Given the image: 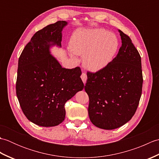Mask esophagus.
<instances>
[{
  "instance_id": "esophagus-1",
  "label": "esophagus",
  "mask_w": 159,
  "mask_h": 159,
  "mask_svg": "<svg viewBox=\"0 0 159 159\" xmlns=\"http://www.w3.org/2000/svg\"><path fill=\"white\" fill-rule=\"evenodd\" d=\"M80 78H81L83 83L85 84L86 81H87V76L86 75V74L85 73H82L81 76H80Z\"/></svg>"
}]
</instances>
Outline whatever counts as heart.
<instances>
[{
  "instance_id": "1",
  "label": "heart",
  "mask_w": 159,
  "mask_h": 159,
  "mask_svg": "<svg viewBox=\"0 0 159 159\" xmlns=\"http://www.w3.org/2000/svg\"><path fill=\"white\" fill-rule=\"evenodd\" d=\"M71 55L83 56L87 69L97 72L104 68L114 58L119 47L117 36L103 29L78 31L70 42Z\"/></svg>"
}]
</instances>
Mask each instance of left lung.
<instances>
[{"instance_id": "8db88e82", "label": "left lung", "mask_w": 159, "mask_h": 159, "mask_svg": "<svg viewBox=\"0 0 159 159\" xmlns=\"http://www.w3.org/2000/svg\"><path fill=\"white\" fill-rule=\"evenodd\" d=\"M121 46L104 68L87 74L88 113L93 125L113 130L127 123L134 115L142 92L141 59L127 35L118 30Z\"/></svg>"}]
</instances>
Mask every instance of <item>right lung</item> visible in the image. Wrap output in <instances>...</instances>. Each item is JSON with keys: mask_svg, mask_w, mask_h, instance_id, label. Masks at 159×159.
<instances>
[{"mask_svg": "<svg viewBox=\"0 0 159 159\" xmlns=\"http://www.w3.org/2000/svg\"><path fill=\"white\" fill-rule=\"evenodd\" d=\"M67 25L58 21L36 32L18 60L16 95L26 118L40 126L61 123L66 102L84 88L80 67L63 68L50 52L51 47H61Z\"/></svg>", "mask_w": 159, "mask_h": 159, "instance_id": "right-lung-1", "label": "right lung"}]
</instances>
